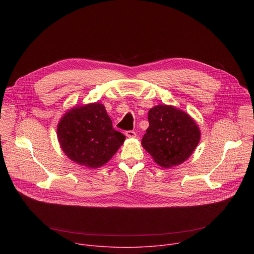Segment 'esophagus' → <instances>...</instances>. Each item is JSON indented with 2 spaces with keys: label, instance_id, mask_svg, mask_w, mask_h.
Wrapping results in <instances>:
<instances>
[{
  "label": "esophagus",
  "instance_id": "esophagus-1",
  "mask_svg": "<svg viewBox=\"0 0 254 254\" xmlns=\"http://www.w3.org/2000/svg\"><path fill=\"white\" fill-rule=\"evenodd\" d=\"M126 135H127V137L133 138V137L136 136V133H135V131H133V130H127V131H126Z\"/></svg>",
  "mask_w": 254,
  "mask_h": 254
}]
</instances>
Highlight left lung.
<instances>
[{
  "instance_id": "obj_1",
  "label": "left lung",
  "mask_w": 254,
  "mask_h": 254,
  "mask_svg": "<svg viewBox=\"0 0 254 254\" xmlns=\"http://www.w3.org/2000/svg\"><path fill=\"white\" fill-rule=\"evenodd\" d=\"M149 127L141 146L163 168L184 163L195 151L201 131L191 116L173 105L158 104L149 111Z\"/></svg>"
}]
</instances>
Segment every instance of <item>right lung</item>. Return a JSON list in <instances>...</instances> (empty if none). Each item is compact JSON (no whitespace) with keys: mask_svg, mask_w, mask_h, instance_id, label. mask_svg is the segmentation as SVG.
Listing matches in <instances>:
<instances>
[{"mask_svg":"<svg viewBox=\"0 0 254 254\" xmlns=\"http://www.w3.org/2000/svg\"><path fill=\"white\" fill-rule=\"evenodd\" d=\"M57 137L71 161L90 169L105 165L126 139L113 127V122L100 102L69 108L58 123Z\"/></svg>","mask_w":254,"mask_h":254,"instance_id":"add662e5","label":"right lung"}]
</instances>
